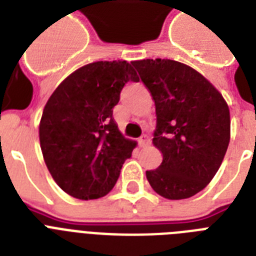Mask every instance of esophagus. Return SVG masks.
<instances>
[{
  "label": "esophagus",
  "instance_id": "34e87169",
  "mask_svg": "<svg viewBox=\"0 0 256 256\" xmlns=\"http://www.w3.org/2000/svg\"><path fill=\"white\" fill-rule=\"evenodd\" d=\"M138 142H140L141 146H146V145L150 144V138H149L148 134H142V136L138 138Z\"/></svg>",
  "mask_w": 256,
  "mask_h": 256
}]
</instances>
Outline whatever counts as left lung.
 Instances as JSON below:
<instances>
[{"label":"left lung","mask_w":256,"mask_h":256,"mask_svg":"<svg viewBox=\"0 0 256 256\" xmlns=\"http://www.w3.org/2000/svg\"><path fill=\"white\" fill-rule=\"evenodd\" d=\"M156 106L153 145L162 153L158 169L146 170L152 189L168 200H185L205 189L230 142V111L204 75L172 59L132 62Z\"/></svg>","instance_id":"1"}]
</instances>
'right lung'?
Returning <instances> with one entry per match:
<instances>
[{"label": "right lung", "instance_id": "add662e5", "mask_svg": "<svg viewBox=\"0 0 256 256\" xmlns=\"http://www.w3.org/2000/svg\"><path fill=\"white\" fill-rule=\"evenodd\" d=\"M130 80L138 76L126 60L94 62L70 74L47 100L40 149L54 181L71 197L88 201L110 193L136 148L112 118Z\"/></svg>", "mask_w": 256, "mask_h": 256}]
</instances>
